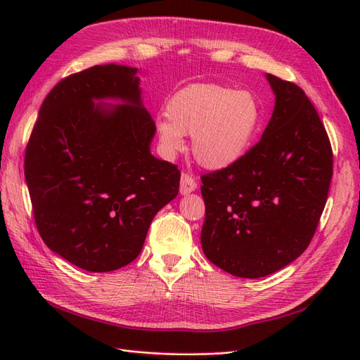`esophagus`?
<instances>
[{
  "mask_svg": "<svg viewBox=\"0 0 360 360\" xmlns=\"http://www.w3.org/2000/svg\"><path fill=\"white\" fill-rule=\"evenodd\" d=\"M197 189V183H195V179L189 174L183 172L181 174V179H180V193L181 195H188L191 192H193Z\"/></svg>",
  "mask_w": 360,
  "mask_h": 360,
  "instance_id": "1",
  "label": "esophagus"
}]
</instances>
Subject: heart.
<instances>
[{
	"instance_id": "1",
	"label": "heart",
	"mask_w": 360,
	"mask_h": 360,
	"mask_svg": "<svg viewBox=\"0 0 360 360\" xmlns=\"http://www.w3.org/2000/svg\"><path fill=\"white\" fill-rule=\"evenodd\" d=\"M263 122L264 110L254 93L192 84L169 99L167 118L158 120V136L163 153L174 156L184 147L183 135H189L195 160L224 169L248 153Z\"/></svg>"
}]
</instances>
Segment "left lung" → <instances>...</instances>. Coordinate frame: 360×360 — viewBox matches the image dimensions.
<instances>
[{
    "label": "left lung",
    "mask_w": 360,
    "mask_h": 360,
    "mask_svg": "<svg viewBox=\"0 0 360 360\" xmlns=\"http://www.w3.org/2000/svg\"><path fill=\"white\" fill-rule=\"evenodd\" d=\"M275 110L258 143L234 165L201 176V246L214 266L263 278L311 243L328 201L332 146L299 85L266 75Z\"/></svg>",
    "instance_id": "8db88e82"
}]
</instances>
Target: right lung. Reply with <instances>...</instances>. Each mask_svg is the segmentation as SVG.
Segmentation results:
<instances>
[{"label":"right lung","mask_w":360,"mask_h":360,"mask_svg":"<svg viewBox=\"0 0 360 360\" xmlns=\"http://www.w3.org/2000/svg\"><path fill=\"white\" fill-rule=\"evenodd\" d=\"M136 72L111 63L61 79L43 101L25 148L40 237L89 271L132 263L153 217L179 193L177 165L150 153L156 126ZM101 98L125 105L94 103Z\"/></svg>","instance_id":"obj_1"}]
</instances>
